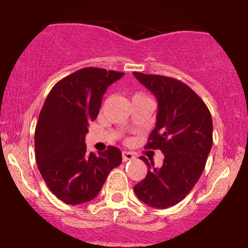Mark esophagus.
Instances as JSON below:
<instances>
[{
	"label": "esophagus",
	"instance_id": "esophagus-1",
	"mask_svg": "<svg viewBox=\"0 0 248 248\" xmlns=\"http://www.w3.org/2000/svg\"><path fill=\"white\" fill-rule=\"evenodd\" d=\"M134 158H135V155L133 153H129V151H122V160H124V162L134 159Z\"/></svg>",
	"mask_w": 248,
	"mask_h": 248
}]
</instances>
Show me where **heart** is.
I'll return each instance as SVG.
<instances>
[{"label":"heart","mask_w":248,"mask_h":248,"mask_svg":"<svg viewBox=\"0 0 248 248\" xmlns=\"http://www.w3.org/2000/svg\"><path fill=\"white\" fill-rule=\"evenodd\" d=\"M137 94H141V93H137Z\"/></svg>","instance_id":"1"}]
</instances>
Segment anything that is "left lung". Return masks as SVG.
<instances>
[{
  "instance_id": "8db88e82",
  "label": "left lung",
  "mask_w": 248,
  "mask_h": 248,
  "mask_svg": "<svg viewBox=\"0 0 248 248\" xmlns=\"http://www.w3.org/2000/svg\"><path fill=\"white\" fill-rule=\"evenodd\" d=\"M158 100L157 122L145 149H159L163 165L155 168L144 156L148 173L134 186L150 207L165 209L179 203L198 183L213 145V119L204 101L181 80L134 73Z\"/></svg>"
}]
</instances>
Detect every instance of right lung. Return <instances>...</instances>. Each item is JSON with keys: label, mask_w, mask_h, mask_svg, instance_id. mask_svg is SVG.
I'll use <instances>...</instances> for the list:
<instances>
[{"label": "right lung", "mask_w": 248, "mask_h": 248, "mask_svg": "<svg viewBox=\"0 0 248 248\" xmlns=\"http://www.w3.org/2000/svg\"><path fill=\"white\" fill-rule=\"evenodd\" d=\"M124 73L83 68L59 80L47 95L34 132L35 160L50 192L67 204L98 195L111 170L122 162L118 148L86 153L85 134L95 120L105 91Z\"/></svg>", "instance_id": "add662e5"}]
</instances>
